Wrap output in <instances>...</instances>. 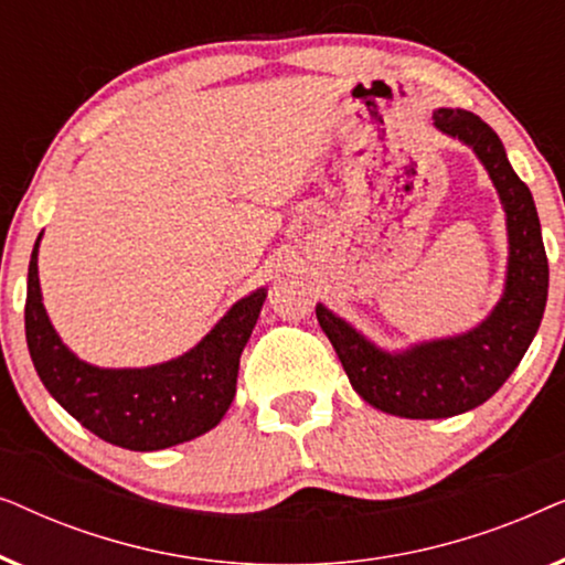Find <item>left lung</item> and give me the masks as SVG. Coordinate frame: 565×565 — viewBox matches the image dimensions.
<instances>
[{
  "mask_svg": "<svg viewBox=\"0 0 565 565\" xmlns=\"http://www.w3.org/2000/svg\"><path fill=\"white\" fill-rule=\"evenodd\" d=\"M435 126L476 151L504 205L509 265L497 308L466 334L391 354L329 308L316 306V319L342 360L352 388L370 406L404 419H445L489 401L535 339L547 300V257L537 207L530 188L509 164L504 143L468 110L439 107Z\"/></svg>",
  "mask_w": 565,
  "mask_h": 565,
  "instance_id": "left-lung-1",
  "label": "left lung"
}]
</instances>
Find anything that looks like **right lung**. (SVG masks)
<instances>
[{
	"mask_svg": "<svg viewBox=\"0 0 565 565\" xmlns=\"http://www.w3.org/2000/svg\"><path fill=\"white\" fill-rule=\"evenodd\" d=\"M38 242L28 267L25 339L51 396L92 435L126 450H164L211 431L236 396L238 358L267 290L238 300L182 358L151 367H95L76 358L51 327L38 280Z\"/></svg>",
	"mask_w": 565,
	"mask_h": 565,
	"instance_id": "right-lung-1",
	"label": "right lung"
}]
</instances>
